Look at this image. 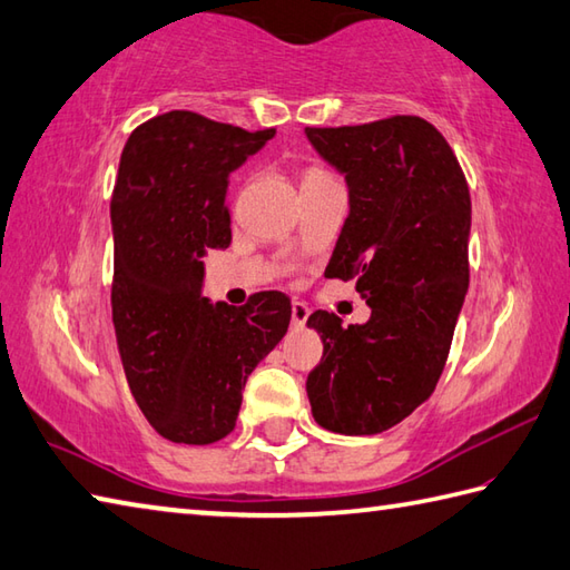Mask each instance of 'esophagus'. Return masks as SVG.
<instances>
[{"instance_id":"34e87169","label":"esophagus","mask_w":570,"mask_h":570,"mask_svg":"<svg viewBox=\"0 0 570 570\" xmlns=\"http://www.w3.org/2000/svg\"><path fill=\"white\" fill-rule=\"evenodd\" d=\"M308 306L306 304H301V301H294V306H292V323H294V328H304L306 326V321H308Z\"/></svg>"}]
</instances>
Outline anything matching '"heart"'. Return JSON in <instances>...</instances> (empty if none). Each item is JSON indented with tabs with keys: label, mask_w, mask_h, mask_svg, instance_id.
I'll return each mask as SVG.
<instances>
[{
	"label": "heart",
	"mask_w": 570,
	"mask_h": 570,
	"mask_svg": "<svg viewBox=\"0 0 570 570\" xmlns=\"http://www.w3.org/2000/svg\"><path fill=\"white\" fill-rule=\"evenodd\" d=\"M314 173H323V170H316V167H314V170H308L306 175H314Z\"/></svg>",
	"instance_id": "obj_1"
}]
</instances>
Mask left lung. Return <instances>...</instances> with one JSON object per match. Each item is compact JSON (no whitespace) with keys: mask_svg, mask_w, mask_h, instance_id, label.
Here are the masks:
<instances>
[{"mask_svg":"<svg viewBox=\"0 0 570 570\" xmlns=\"http://www.w3.org/2000/svg\"><path fill=\"white\" fill-rule=\"evenodd\" d=\"M348 185V217L326 266L355 278L371 318L343 328L316 311L323 358L306 393L321 428L377 434L432 395L470 286L472 199L448 140L417 116L306 128Z\"/></svg>","mask_w":570,"mask_h":570,"instance_id":"8db88e82","label":"left lung"}]
</instances>
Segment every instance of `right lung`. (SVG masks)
Returning <instances> with one entry per match:
<instances>
[{
  "mask_svg": "<svg viewBox=\"0 0 570 570\" xmlns=\"http://www.w3.org/2000/svg\"><path fill=\"white\" fill-rule=\"evenodd\" d=\"M274 132L170 110L122 148L110 199L116 341L132 397L170 442L227 438L249 373L292 321L282 292L254 294L244 306L203 296V256L232 242L229 173Z\"/></svg>",
  "mask_w": 570,
  "mask_h": 570,
  "instance_id": "add662e5",
  "label": "right lung"
}]
</instances>
